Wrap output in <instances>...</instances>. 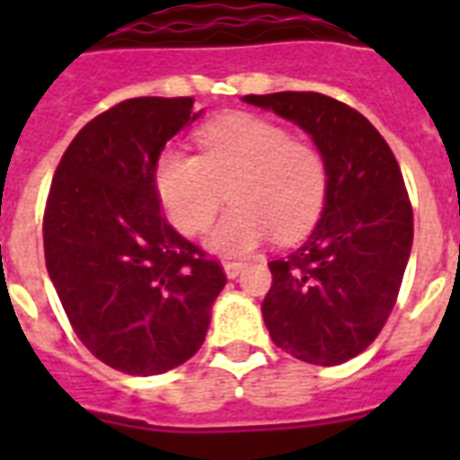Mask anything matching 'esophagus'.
<instances>
[{"label": "esophagus", "mask_w": 460, "mask_h": 460, "mask_svg": "<svg viewBox=\"0 0 460 460\" xmlns=\"http://www.w3.org/2000/svg\"><path fill=\"white\" fill-rule=\"evenodd\" d=\"M245 262H224V272H226V277L229 279H236L238 274L243 272Z\"/></svg>", "instance_id": "esophagus-1"}]
</instances>
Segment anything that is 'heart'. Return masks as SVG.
Here are the masks:
<instances>
[{"label": "heart", "mask_w": 460, "mask_h": 460, "mask_svg": "<svg viewBox=\"0 0 460 460\" xmlns=\"http://www.w3.org/2000/svg\"><path fill=\"white\" fill-rule=\"evenodd\" d=\"M198 147L200 155L166 147L155 162V188L176 229L202 231L226 198L234 208L208 236L222 255H243L272 234L287 243L313 226L329 181L317 147L248 114L202 128Z\"/></svg>", "instance_id": "heart-1"}]
</instances>
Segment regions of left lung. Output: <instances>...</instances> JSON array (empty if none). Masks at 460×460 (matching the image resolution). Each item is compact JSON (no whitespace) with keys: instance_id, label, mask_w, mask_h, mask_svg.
<instances>
[{"instance_id":"left-lung-1","label":"left lung","mask_w":460,"mask_h":460,"mask_svg":"<svg viewBox=\"0 0 460 460\" xmlns=\"http://www.w3.org/2000/svg\"><path fill=\"white\" fill-rule=\"evenodd\" d=\"M294 121L327 162V195L313 234L270 262L262 317L272 341L298 360L341 365L385 327L413 245V209L399 162L379 131L322 93L245 95Z\"/></svg>"}]
</instances>
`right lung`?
<instances>
[{"label":"right lung","mask_w":460,"mask_h":460,"mask_svg":"<svg viewBox=\"0 0 460 460\" xmlns=\"http://www.w3.org/2000/svg\"><path fill=\"white\" fill-rule=\"evenodd\" d=\"M193 97H133L95 117L47 198L45 262L71 327L102 363L162 375L193 358L226 274L159 212L155 162L200 117Z\"/></svg>","instance_id":"obj_1"}]
</instances>
